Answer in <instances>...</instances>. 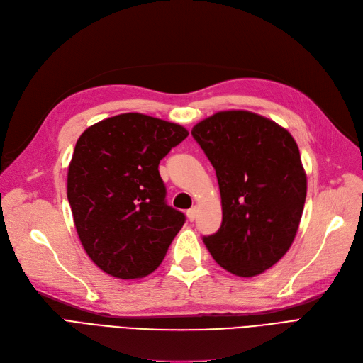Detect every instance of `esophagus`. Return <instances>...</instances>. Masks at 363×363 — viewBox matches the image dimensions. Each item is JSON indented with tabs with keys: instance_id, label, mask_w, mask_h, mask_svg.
I'll use <instances>...</instances> for the list:
<instances>
[{
	"instance_id": "obj_1",
	"label": "esophagus",
	"mask_w": 363,
	"mask_h": 363,
	"mask_svg": "<svg viewBox=\"0 0 363 363\" xmlns=\"http://www.w3.org/2000/svg\"><path fill=\"white\" fill-rule=\"evenodd\" d=\"M196 216H197V208H196V206L186 211V217H189L190 221H194V220H196Z\"/></svg>"
}]
</instances>
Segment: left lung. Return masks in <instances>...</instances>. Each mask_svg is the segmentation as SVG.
Wrapping results in <instances>:
<instances>
[{
    "mask_svg": "<svg viewBox=\"0 0 363 363\" xmlns=\"http://www.w3.org/2000/svg\"><path fill=\"white\" fill-rule=\"evenodd\" d=\"M216 169L220 229L203 236L216 262L238 277L269 269L290 248L301 223L306 177L291 134L245 111L212 115L193 127Z\"/></svg>",
    "mask_w": 363,
    "mask_h": 363,
    "instance_id": "obj_1",
    "label": "left lung"
}]
</instances>
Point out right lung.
Segmentation results:
<instances>
[{
	"mask_svg": "<svg viewBox=\"0 0 363 363\" xmlns=\"http://www.w3.org/2000/svg\"><path fill=\"white\" fill-rule=\"evenodd\" d=\"M189 131L142 113L86 128L67 177V199L89 259L116 278H140L163 262L185 216L166 200L158 164Z\"/></svg>",
	"mask_w": 363,
	"mask_h": 363,
	"instance_id": "right-lung-1",
	"label": "right lung"
}]
</instances>
